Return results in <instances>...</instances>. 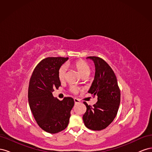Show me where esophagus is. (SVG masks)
Segmentation results:
<instances>
[{
  "mask_svg": "<svg viewBox=\"0 0 152 152\" xmlns=\"http://www.w3.org/2000/svg\"><path fill=\"white\" fill-rule=\"evenodd\" d=\"M74 102H75V104H79V103H80V100H79V99H77V98H75V99H74Z\"/></svg>",
  "mask_w": 152,
  "mask_h": 152,
  "instance_id": "esophagus-1",
  "label": "esophagus"
}]
</instances>
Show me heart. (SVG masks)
<instances>
[{
	"label": "heart",
	"mask_w": 152,
	"mask_h": 152,
	"mask_svg": "<svg viewBox=\"0 0 152 152\" xmlns=\"http://www.w3.org/2000/svg\"><path fill=\"white\" fill-rule=\"evenodd\" d=\"M73 66H74L77 70L79 71L80 74L82 76H89L91 72V68L89 65L86 62H85L83 60H78L74 62L73 63ZM66 65H62L59 68L58 75L59 79L61 81L65 80L66 77ZM70 90L73 93H77L79 91L80 88L75 86H72L70 87Z\"/></svg>",
	"instance_id": "1"
}]
</instances>
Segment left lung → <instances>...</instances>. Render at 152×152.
<instances>
[{"label":"left lung","mask_w":152,"mask_h":152,"mask_svg":"<svg viewBox=\"0 0 152 152\" xmlns=\"http://www.w3.org/2000/svg\"><path fill=\"white\" fill-rule=\"evenodd\" d=\"M95 65V76L89 93L97 96L98 102L93 107L84 102L86 112L83 115L85 126L93 131L108 127L115 118L121 102V91L117 77L112 68L103 59L89 56Z\"/></svg>","instance_id":"1"}]
</instances>
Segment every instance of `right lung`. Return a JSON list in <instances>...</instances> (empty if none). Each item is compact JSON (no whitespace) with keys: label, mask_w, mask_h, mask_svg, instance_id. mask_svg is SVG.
<instances>
[{"label":"right lung","mask_w":152,"mask_h":152,"mask_svg":"<svg viewBox=\"0 0 152 152\" xmlns=\"http://www.w3.org/2000/svg\"><path fill=\"white\" fill-rule=\"evenodd\" d=\"M68 58L49 57L42 59L35 68L28 86V103L39 127L51 134L65 129L70 112L74 105L71 97L62 101L54 98V89L61 86L58 72Z\"/></svg>","instance_id":"1"}]
</instances>
